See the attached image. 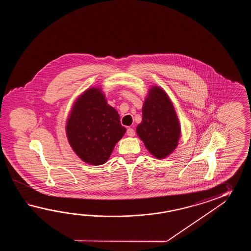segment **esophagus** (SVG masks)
<instances>
[{"instance_id":"esophagus-1","label":"esophagus","mask_w":251,"mask_h":251,"mask_svg":"<svg viewBox=\"0 0 251 251\" xmlns=\"http://www.w3.org/2000/svg\"><path fill=\"white\" fill-rule=\"evenodd\" d=\"M126 133H127V135H129V136H134V134H135L134 129L131 127H128L127 130H126Z\"/></svg>"}]
</instances>
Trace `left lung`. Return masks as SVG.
I'll list each match as a JSON object with an SVG mask.
<instances>
[{"label": "left lung", "mask_w": 251, "mask_h": 251, "mask_svg": "<svg viewBox=\"0 0 251 251\" xmlns=\"http://www.w3.org/2000/svg\"><path fill=\"white\" fill-rule=\"evenodd\" d=\"M136 132L145 147L158 159L175 150L180 136V126L175 109L165 91L153 87L143 106V121Z\"/></svg>", "instance_id": "left-lung-1"}]
</instances>
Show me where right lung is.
Here are the masks:
<instances>
[{
  "label": "right lung",
  "mask_w": 251,
  "mask_h": 251,
  "mask_svg": "<svg viewBox=\"0 0 251 251\" xmlns=\"http://www.w3.org/2000/svg\"><path fill=\"white\" fill-rule=\"evenodd\" d=\"M126 131L118 111L97 88L89 89L77 100L66 125L72 148L91 165L104 164Z\"/></svg>",
  "instance_id": "1"
}]
</instances>
